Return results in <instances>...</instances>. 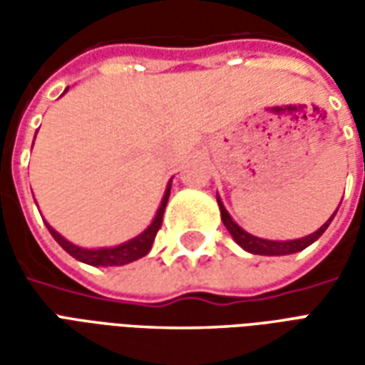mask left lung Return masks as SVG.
Instances as JSON below:
<instances>
[{
    "label": "left lung",
    "mask_w": 365,
    "mask_h": 365,
    "mask_svg": "<svg viewBox=\"0 0 365 365\" xmlns=\"http://www.w3.org/2000/svg\"><path fill=\"white\" fill-rule=\"evenodd\" d=\"M219 201V207H221V219L225 222V227L229 230L232 238L237 240L238 245L242 246L245 250L252 254H260V256H285V254H295V252H301V250H305L307 246L313 245L317 238L321 237L324 230L329 229L330 221L334 219V215L330 217L329 221L322 225L321 229L313 232V235H309L305 238H299V240H287V242H275V240H264V238H258V237H252V235H248L246 230H242L238 227L237 222L230 219V215L227 213V209L225 205L221 203V199L217 197Z\"/></svg>",
    "instance_id": "left-lung-1"
}]
</instances>
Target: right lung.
Masks as SVG:
<instances>
[{
    "instance_id": "right-lung-1",
    "label": "right lung",
    "mask_w": 365,
    "mask_h": 365,
    "mask_svg": "<svg viewBox=\"0 0 365 365\" xmlns=\"http://www.w3.org/2000/svg\"><path fill=\"white\" fill-rule=\"evenodd\" d=\"M168 197H170V183H168V190L164 193V199H162V205H160L158 213L154 217V221L148 229L144 230L143 235H138L133 240H128L125 245L115 246V248H99V250H86V248H80V246H74L72 242H68L66 238H62L56 232V230L48 227L51 235L54 237V240L58 242L64 250H66L70 256H74L76 260L83 262V264H90V266H125L128 262H135L138 258H143L146 254L150 252L152 242L156 238V232L162 227V219H164V209H166Z\"/></svg>"
}]
</instances>
